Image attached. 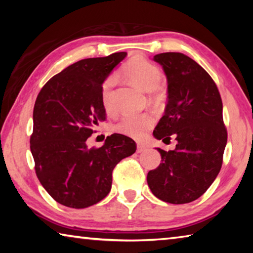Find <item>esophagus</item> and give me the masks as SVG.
<instances>
[{"label": "esophagus", "instance_id": "esophagus-1", "mask_svg": "<svg viewBox=\"0 0 253 253\" xmlns=\"http://www.w3.org/2000/svg\"><path fill=\"white\" fill-rule=\"evenodd\" d=\"M145 149H146V146H144L142 144L137 145V153H143Z\"/></svg>", "mask_w": 253, "mask_h": 253}]
</instances>
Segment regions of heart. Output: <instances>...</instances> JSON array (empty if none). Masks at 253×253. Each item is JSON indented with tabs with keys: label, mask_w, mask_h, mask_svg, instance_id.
I'll return each mask as SVG.
<instances>
[{
	"label": "heart",
	"mask_w": 253,
	"mask_h": 253,
	"mask_svg": "<svg viewBox=\"0 0 253 253\" xmlns=\"http://www.w3.org/2000/svg\"><path fill=\"white\" fill-rule=\"evenodd\" d=\"M123 72L144 90H152L161 80V70L155 63L144 57L130 59L123 67ZM116 84V77L110 76L101 87V102L107 113L114 110L113 89ZM154 117L149 113L125 114L115 124L114 129L121 135L134 139L143 138L146 131L153 126Z\"/></svg>",
	"instance_id": "obj_1"
}]
</instances>
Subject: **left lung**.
<instances>
[{
  "label": "left lung",
  "mask_w": 253,
  "mask_h": 253,
  "mask_svg": "<svg viewBox=\"0 0 253 253\" xmlns=\"http://www.w3.org/2000/svg\"><path fill=\"white\" fill-rule=\"evenodd\" d=\"M168 78L169 100L153 135L177 140L174 151H163L162 163L149 170L152 193L172 204L193 202L219 174L228 132L215 83L198 62L179 52L154 55Z\"/></svg>",
  "instance_id": "left-lung-1"
}]
</instances>
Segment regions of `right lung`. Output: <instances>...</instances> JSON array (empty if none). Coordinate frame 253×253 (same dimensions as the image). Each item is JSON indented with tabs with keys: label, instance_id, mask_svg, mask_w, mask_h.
<instances>
[{
	"label": "right lung",
	"instance_id": "obj_1",
	"mask_svg": "<svg viewBox=\"0 0 253 253\" xmlns=\"http://www.w3.org/2000/svg\"><path fill=\"white\" fill-rule=\"evenodd\" d=\"M126 52L89 58L67 67L46 83L33 109L30 148L42 186L58 203L84 209L105 199L113 170L136 152V143L121 134L99 148H88L93 128L106 121L101 87Z\"/></svg>",
	"mask_w": 253,
	"mask_h": 253
}]
</instances>
